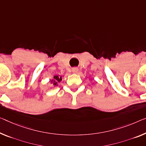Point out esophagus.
I'll list each match as a JSON object with an SVG mask.
<instances>
[{
    "instance_id": "obj_1",
    "label": "esophagus",
    "mask_w": 146,
    "mask_h": 146,
    "mask_svg": "<svg viewBox=\"0 0 146 146\" xmlns=\"http://www.w3.org/2000/svg\"><path fill=\"white\" fill-rule=\"evenodd\" d=\"M72 72L74 74H77L78 72V68H73L72 69Z\"/></svg>"
}]
</instances>
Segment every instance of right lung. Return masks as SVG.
Returning a JSON list of instances; mask_svg holds the SVG:
<instances>
[{
  "instance_id": "1",
  "label": "right lung",
  "mask_w": 146,
  "mask_h": 146,
  "mask_svg": "<svg viewBox=\"0 0 146 146\" xmlns=\"http://www.w3.org/2000/svg\"><path fill=\"white\" fill-rule=\"evenodd\" d=\"M62 81V76H60V75H56L53 76V79H51L50 80V84H51V86L53 87H51V88H55V87L58 86V83Z\"/></svg>"
}]
</instances>
